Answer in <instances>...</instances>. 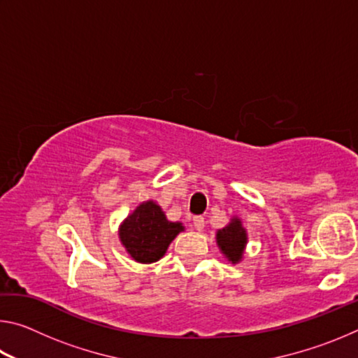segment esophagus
Wrapping results in <instances>:
<instances>
[{
	"instance_id": "1",
	"label": "esophagus",
	"mask_w": 358,
	"mask_h": 358,
	"mask_svg": "<svg viewBox=\"0 0 358 358\" xmlns=\"http://www.w3.org/2000/svg\"><path fill=\"white\" fill-rule=\"evenodd\" d=\"M192 224H194V229H196V230H199V232H201V230H203L205 221H203V217H202V216H194Z\"/></svg>"
}]
</instances>
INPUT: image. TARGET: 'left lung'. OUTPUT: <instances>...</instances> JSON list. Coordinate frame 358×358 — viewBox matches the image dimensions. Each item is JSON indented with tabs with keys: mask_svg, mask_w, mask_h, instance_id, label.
<instances>
[{
	"mask_svg": "<svg viewBox=\"0 0 358 358\" xmlns=\"http://www.w3.org/2000/svg\"><path fill=\"white\" fill-rule=\"evenodd\" d=\"M216 241L230 262L237 264L246 245V230L241 227V221L235 217L227 227L217 230Z\"/></svg>",
	"mask_w": 358,
	"mask_h": 358,
	"instance_id": "8db88e82",
	"label": "left lung"
}]
</instances>
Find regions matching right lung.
Wrapping results in <instances>:
<instances>
[{
	"mask_svg": "<svg viewBox=\"0 0 358 358\" xmlns=\"http://www.w3.org/2000/svg\"><path fill=\"white\" fill-rule=\"evenodd\" d=\"M183 230L181 222L166 220L159 205L148 201L138 205L120 227V240L131 257L151 264L164 256L171 241Z\"/></svg>",
	"mask_w": 358,
	"mask_h": 358,
	"instance_id": "add662e5",
	"label": "right lung"
}]
</instances>
